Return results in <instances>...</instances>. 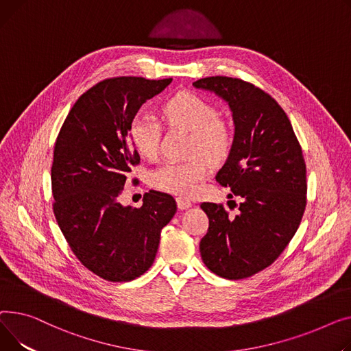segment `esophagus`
Instances as JSON below:
<instances>
[{"mask_svg":"<svg viewBox=\"0 0 351 351\" xmlns=\"http://www.w3.org/2000/svg\"><path fill=\"white\" fill-rule=\"evenodd\" d=\"M177 205H178V208H180V210H187V208H190V207H191L193 202H191L190 199H187V198L178 197V198H177Z\"/></svg>","mask_w":351,"mask_h":351,"instance_id":"1","label":"esophagus"}]
</instances>
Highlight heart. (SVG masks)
I'll use <instances>...</instances> for the list:
<instances>
[{"label": "heart", "instance_id": "1", "mask_svg": "<svg viewBox=\"0 0 351 351\" xmlns=\"http://www.w3.org/2000/svg\"><path fill=\"white\" fill-rule=\"evenodd\" d=\"M162 116L170 125L193 132L191 154H202L210 161H219L228 154L232 144L231 129L219 119L217 108L208 100L195 93L181 92L164 103ZM130 138L138 154L153 158L160 150V119L147 112L138 113L132 121ZM205 174L207 161L202 157L170 160L152 173V184L171 194L193 195Z\"/></svg>", "mask_w": 351, "mask_h": 351}]
</instances>
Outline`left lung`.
<instances>
[{"mask_svg": "<svg viewBox=\"0 0 351 351\" xmlns=\"http://www.w3.org/2000/svg\"><path fill=\"white\" fill-rule=\"evenodd\" d=\"M193 85L228 101L235 134L215 180L242 198L235 218L222 204H201L210 219L201 258L221 278H250L272 265L299 228L307 193L302 147L278 101L250 82L211 76Z\"/></svg>", "mask_w": 351, "mask_h": 351, "instance_id": "left-lung-1", "label": "left lung"}]
</instances>
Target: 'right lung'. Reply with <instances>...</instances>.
Listing matches in <instances>:
<instances>
[{
  "mask_svg": "<svg viewBox=\"0 0 351 351\" xmlns=\"http://www.w3.org/2000/svg\"><path fill=\"white\" fill-rule=\"evenodd\" d=\"M171 77L105 79L82 95L55 141L51 169L53 214L73 255L105 280L128 282L153 265L161 230L177 211L166 193L149 191L138 208L119 195L140 156L130 143L138 109Z\"/></svg>",
  "mask_w": 351,
  "mask_h": 351,
  "instance_id": "add662e5",
  "label": "right lung"
}]
</instances>
